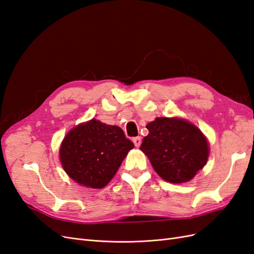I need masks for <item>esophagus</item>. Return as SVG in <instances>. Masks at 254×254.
I'll use <instances>...</instances> for the list:
<instances>
[{"label": "esophagus", "mask_w": 254, "mask_h": 254, "mask_svg": "<svg viewBox=\"0 0 254 254\" xmlns=\"http://www.w3.org/2000/svg\"><path fill=\"white\" fill-rule=\"evenodd\" d=\"M133 143H134V145L136 146V147H139V146L141 145V143H142V139L140 136H136V137H133Z\"/></svg>", "instance_id": "1"}]
</instances>
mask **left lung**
<instances>
[{
  "instance_id": "1",
  "label": "left lung",
  "mask_w": 254,
  "mask_h": 254,
  "mask_svg": "<svg viewBox=\"0 0 254 254\" xmlns=\"http://www.w3.org/2000/svg\"><path fill=\"white\" fill-rule=\"evenodd\" d=\"M146 128L149 133L140 149L161 178L172 183L187 182L205 165L209 145L195 125L180 119L157 118Z\"/></svg>"
}]
</instances>
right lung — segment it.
I'll use <instances>...</instances> for the list:
<instances>
[{"mask_svg":"<svg viewBox=\"0 0 254 254\" xmlns=\"http://www.w3.org/2000/svg\"><path fill=\"white\" fill-rule=\"evenodd\" d=\"M133 147L120 127L93 119L65 135L60 147V161L75 182L87 188L103 189Z\"/></svg>","mask_w":254,"mask_h":254,"instance_id":"add662e5","label":"right lung"}]
</instances>
